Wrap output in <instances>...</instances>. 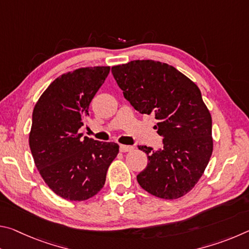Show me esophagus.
I'll return each instance as SVG.
<instances>
[{
  "label": "esophagus",
  "instance_id": "1",
  "mask_svg": "<svg viewBox=\"0 0 249 249\" xmlns=\"http://www.w3.org/2000/svg\"><path fill=\"white\" fill-rule=\"evenodd\" d=\"M120 150L122 151V153H127V151L133 150V147L127 146V145H120Z\"/></svg>",
  "mask_w": 249,
  "mask_h": 249
}]
</instances>
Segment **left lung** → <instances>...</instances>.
Masks as SVG:
<instances>
[{"label": "left lung", "mask_w": 249, "mask_h": 249, "mask_svg": "<svg viewBox=\"0 0 249 249\" xmlns=\"http://www.w3.org/2000/svg\"><path fill=\"white\" fill-rule=\"evenodd\" d=\"M124 98L142 114H154L163 148L138 146L148 158L141 187L166 200L183 196L203 175L213 151L212 117L195 82L175 67L133 60L112 67Z\"/></svg>", "instance_id": "obj_1"}]
</instances>
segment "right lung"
I'll use <instances>...</instances> for the list:
<instances>
[{
  "mask_svg": "<svg viewBox=\"0 0 249 249\" xmlns=\"http://www.w3.org/2000/svg\"><path fill=\"white\" fill-rule=\"evenodd\" d=\"M109 67H88L58 77L33 111L29 147L41 178L69 201H84L103 188L109 165L119 154L115 142L82 138L79 128L104 83Z\"/></svg>",
  "mask_w": 249,
  "mask_h": 249,
  "instance_id": "add662e5",
  "label": "right lung"
}]
</instances>
